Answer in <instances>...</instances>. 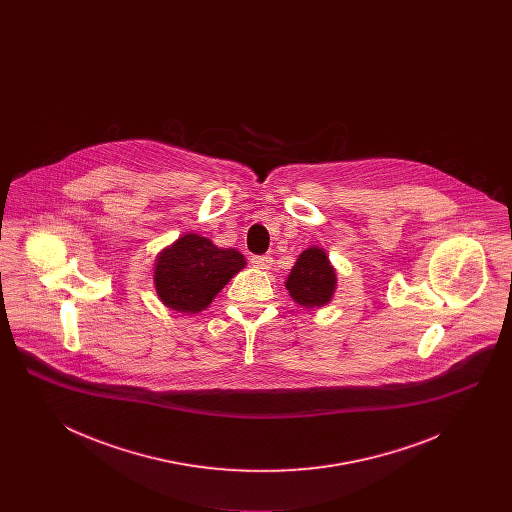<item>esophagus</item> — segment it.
Here are the masks:
<instances>
[{
  "instance_id": "1",
  "label": "esophagus",
  "mask_w": 512,
  "mask_h": 512,
  "mask_svg": "<svg viewBox=\"0 0 512 512\" xmlns=\"http://www.w3.org/2000/svg\"><path fill=\"white\" fill-rule=\"evenodd\" d=\"M251 263H253V267L259 268V270H268L272 267V257L270 255H253Z\"/></svg>"
}]
</instances>
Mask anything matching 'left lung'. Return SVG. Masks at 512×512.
Wrapping results in <instances>:
<instances>
[{
    "instance_id": "8db88e82",
    "label": "left lung",
    "mask_w": 512,
    "mask_h": 512,
    "mask_svg": "<svg viewBox=\"0 0 512 512\" xmlns=\"http://www.w3.org/2000/svg\"><path fill=\"white\" fill-rule=\"evenodd\" d=\"M293 301L305 309L324 307L336 292V270L330 265L324 249H305L286 280Z\"/></svg>"
}]
</instances>
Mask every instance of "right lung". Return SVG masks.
<instances>
[{"mask_svg":"<svg viewBox=\"0 0 512 512\" xmlns=\"http://www.w3.org/2000/svg\"><path fill=\"white\" fill-rule=\"evenodd\" d=\"M245 267L236 249H220L211 240L186 234L157 255L153 282L159 299L172 311L194 315Z\"/></svg>","mask_w":512,"mask_h":512,"instance_id":"obj_1","label":"right lung"}]
</instances>
